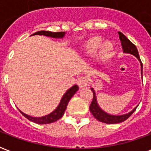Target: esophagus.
I'll return each mask as SVG.
<instances>
[{
  "label": "esophagus",
  "instance_id": "1",
  "mask_svg": "<svg viewBox=\"0 0 151 151\" xmlns=\"http://www.w3.org/2000/svg\"><path fill=\"white\" fill-rule=\"evenodd\" d=\"M77 83H78V85L80 88H84V87H86L87 86L88 79H87V78H86V77H81V78H79L78 79Z\"/></svg>",
  "mask_w": 151,
  "mask_h": 151
}]
</instances>
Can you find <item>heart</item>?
I'll return each mask as SVG.
<instances>
[{"label": "heart", "instance_id": "1", "mask_svg": "<svg viewBox=\"0 0 151 151\" xmlns=\"http://www.w3.org/2000/svg\"><path fill=\"white\" fill-rule=\"evenodd\" d=\"M102 44V39L99 37H95L89 40L85 47L86 52L88 54H94L99 48ZM112 49V47L110 43H104L101 47V57L105 58L110 54Z\"/></svg>", "mask_w": 151, "mask_h": 151}]
</instances>
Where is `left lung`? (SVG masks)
<instances>
[{"mask_svg": "<svg viewBox=\"0 0 151 151\" xmlns=\"http://www.w3.org/2000/svg\"><path fill=\"white\" fill-rule=\"evenodd\" d=\"M119 34V38L120 40L121 41V46H122V49L123 52L125 53H129L132 54L134 56H136L137 60L140 61L141 64V69H142V63L139 57V54H138V51L137 49L136 46L133 44L131 41H130L128 38L122 34L121 32H118ZM92 91H93V99L91 105H90V111L92 113V115L95 116V119H97L101 122L106 124H117L120 123V122H123L125 120H127L129 117L133 113V111L136 110V108H133L132 111L129 112V113L124 114V115H120V116H115V115H111V114H108L107 112H105L104 110H102L100 107L99 106L98 102H97V99H96V95H95V90L93 88H91Z\"/></svg>", "mask_w": 151, "mask_h": 151, "instance_id": "obj_1", "label": "left lung"}]
</instances>
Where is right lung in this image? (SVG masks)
Instances as JSON below:
<instances>
[{
    "label": "right lung",
    "instance_id": "add662e5",
    "mask_svg": "<svg viewBox=\"0 0 151 151\" xmlns=\"http://www.w3.org/2000/svg\"><path fill=\"white\" fill-rule=\"evenodd\" d=\"M33 35H45V36H48V37L52 38H56V39H61L65 36V32H51V31H37ZM78 91V86L77 85L73 86L71 88H69L67 91L65 93V95H63L61 100L60 102L59 105L57 106V108L48 115H46L44 116L41 117H33L27 115V114L23 113L22 111L21 112L26 118H27L28 120H31L32 122L36 124H50L55 122L56 120H58L60 119L64 115V112L65 111L66 108H67V105L69 104V101L70 100V99L72 98L73 95L75 94L76 92Z\"/></svg>",
    "mask_w": 151,
    "mask_h": 151
}]
</instances>
